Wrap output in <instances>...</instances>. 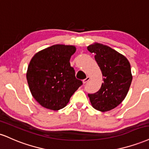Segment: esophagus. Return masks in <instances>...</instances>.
I'll list each match as a JSON object with an SVG mask.
<instances>
[{
  "mask_svg": "<svg viewBox=\"0 0 149 149\" xmlns=\"http://www.w3.org/2000/svg\"><path fill=\"white\" fill-rule=\"evenodd\" d=\"M89 80H90V77H87L86 78L84 79L83 80V83L84 84H86L87 82L89 81Z\"/></svg>",
  "mask_w": 149,
  "mask_h": 149,
  "instance_id": "1",
  "label": "esophagus"
}]
</instances>
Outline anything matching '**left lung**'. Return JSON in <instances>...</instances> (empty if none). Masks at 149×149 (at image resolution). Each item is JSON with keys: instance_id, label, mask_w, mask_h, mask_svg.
<instances>
[{"instance_id": "left-lung-1", "label": "left lung", "mask_w": 149, "mask_h": 149, "mask_svg": "<svg viewBox=\"0 0 149 149\" xmlns=\"http://www.w3.org/2000/svg\"><path fill=\"white\" fill-rule=\"evenodd\" d=\"M87 49L95 54L104 81L98 91L88 94L91 103L98 111H109L126 97L132 80L130 64L124 56L102 44L91 45Z\"/></svg>"}]
</instances>
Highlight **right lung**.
<instances>
[{
    "label": "right lung",
    "mask_w": 149,
    "mask_h": 149,
    "mask_svg": "<svg viewBox=\"0 0 149 149\" xmlns=\"http://www.w3.org/2000/svg\"><path fill=\"white\" fill-rule=\"evenodd\" d=\"M75 51L71 45H53L35 54L30 61L26 79L40 105L54 111L63 109L82 85L70 63Z\"/></svg>",
    "instance_id": "obj_1"
}]
</instances>
